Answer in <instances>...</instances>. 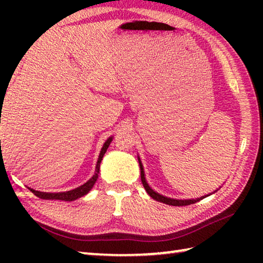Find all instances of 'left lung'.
Segmentation results:
<instances>
[{"label":"left lung","mask_w":263,"mask_h":263,"mask_svg":"<svg viewBox=\"0 0 263 263\" xmlns=\"http://www.w3.org/2000/svg\"><path fill=\"white\" fill-rule=\"evenodd\" d=\"M138 161H139V166H140V177H141V182H142V185H144L145 190L147 191V194L152 197L153 199H155V201L158 202H162L164 204H168V205H173V206H184V205H190V204H194L196 202H199L201 199L208 197V196L210 195H205V196H202V197L199 198H196V199H175V198H169V197H166V196L163 195H160L158 194L157 191H154L151 186L148 185L147 181H146L145 179V172H144V168H142V163L140 161V159L138 158ZM217 191V190H216ZM216 191H213V193H216ZM212 193V194H213Z\"/></svg>","instance_id":"8db88e82"}]
</instances>
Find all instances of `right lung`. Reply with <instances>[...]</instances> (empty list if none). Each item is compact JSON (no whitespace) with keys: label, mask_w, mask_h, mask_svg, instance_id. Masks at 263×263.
<instances>
[{"label":"right lung","mask_w":263,"mask_h":263,"mask_svg":"<svg viewBox=\"0 0 263 263\" xmlns=\"http://www.w3.org/2000/svg\"><path fill=\"white\" fill-rule=\"evenodd\" d=\"M114 137H110L108 140L104 142L103 147L101 149V153H100V157L99 160H97V163H96V169H95V174L92 175V177L90 180H88L86 183L78 186V188H75L73 190H69V191H65V193H43V191H38V190H34V189H31L29 188L32 193L37 196V197L42 198V199H58V201H65V202H70V201H75V199H78L80 197H82V196L87 195L89 191L91 190L92 186H94L95 182L99 179V173H100V164L102 159H103V155L105 154L106 149H108L109 145L111 140H112Z\"/></svg>","instance_id":"right-lung-1"}]
</instances>
